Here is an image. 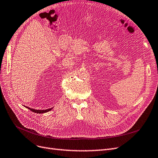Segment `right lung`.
<instances>
[{
  "label": "right lung",
  "mask_w": 158,
  "mask_h": 158,
  "mask_svg": "<svg viewBox=\"0 0 158 158\" xmlns=\"http://www.w3.org/2000/svg\"><path fill=\"white\" fill-rule=\"evenodd\" d=\"M24 107H26V108H27L28 109H30V111H32V112H33V113H39V114L47 113V112H48V111H50L51 109H53V107H52V108L47 109H45V110H39V109L37 110V109H31V108H30V107H26V106H24Z\"/></svg>",
  "instance_id": "add662e5"
}]
</instances>
